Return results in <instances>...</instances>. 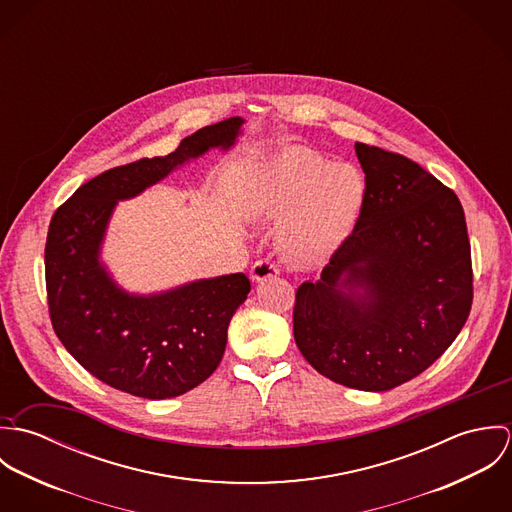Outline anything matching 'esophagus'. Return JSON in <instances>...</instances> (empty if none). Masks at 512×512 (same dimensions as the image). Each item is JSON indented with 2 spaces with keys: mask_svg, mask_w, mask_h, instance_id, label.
<instances>
[{
  "mask_svg": "<svg viewBox=\"0 0 512 512\" xmlns=\"http://www.w3.org/2000/svg\"><path fill=\"white\" fill-rule=\"evenodd\" d=\"M278 274H280V266L270 258H262L252 266V280H256V282L276 278Z\"/></svg>",
  "mask_w": 512,
  "mask_h": 512,
  "instance_id": "1",
  "label": "esophagus"
}]
</instances>
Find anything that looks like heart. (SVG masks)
Instances as JSON below:
<instances>
[{
    "instance_id": "b5f03b06",
    "label": "heart",
    "mask_w": 512,
    "mask_h": 512,
    "mask_svg": "<svg viewBox=\"0 0 512 512\" xmlns=\"http://www.w3.org/2000/svg\"><path fill=\"white\" fill-rule=\"evenodd\" d=\"M365 185L347 163H327L319 153L290 147L258 173L250 207L268 217L289 213L280 228L284 252L311 262L333 252L349 234L363 205Z\"/></svg>"
}]
</instances>
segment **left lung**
<instances>
[{"label":"left lung","mask_w":512,"mask_h":512,"mask_svg":"<svg viewBox=\"0 0 512 512\" xmlns=\"http://www.w3.org/2000/svg\"><path fill=\"white\" fill-rule=\"evenodd\" d=\"M355 151L361 213L321 280L295 293L293 337L319 374L384 392L434 365L465 325L471 244L457 195L432 173L382 147Z\"/></svg>","instance_id":"obj_1"}]
</instances>
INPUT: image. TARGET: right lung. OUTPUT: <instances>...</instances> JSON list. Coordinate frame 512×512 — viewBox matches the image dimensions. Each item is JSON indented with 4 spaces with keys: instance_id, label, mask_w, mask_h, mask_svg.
I'll return each instance as SVG.
<instances>
[{
    "instance_id": "right-lung-1",
    "label": "right lung",
    "mask_w": 512,
    "mask_h": 512,
    "mask_svg": "<svg viewBox=\"0 0 512 512\" xmlns=\"http://www.w3.org/2000/svg\"><path fill=\"white\" fill-rule=\"evenodd\" d=\"M240 124V118L224 120L185 138L165 157L100 173L51 219L45 286L53 329L78 365L116 390L147 400L173 398L219 366L228 323L250 292L244 274L136 297L112 284L98 264V248L116 201L138 195L209 147L230 146Z\"/></svg>"
}]
</instances>
